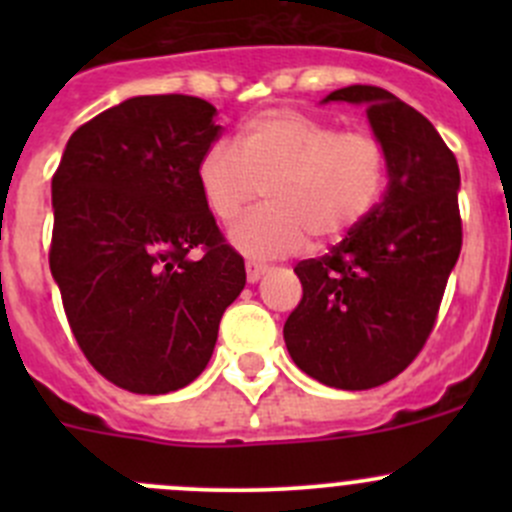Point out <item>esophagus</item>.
<instances>
[{
  "mask_svg": "<svg viewBox=\"0 0 512 512\" xmlns=\"http://www.w3.org/2000/svg\"><path fill=\"white\" fill-rule=\"evenodd\" d=\"M245 270H247V280H250V282H257V280H260L262 275H265L267 270H270V267L262 265V262L247 260V262H245Z\"/></svg>",
  "mask_w": 512,
  "mask_h": 512,
  "instance_id": "esophagus-1",
  "label": "esophagus"
}]
</instances>
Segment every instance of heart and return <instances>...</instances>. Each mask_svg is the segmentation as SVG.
Returning <instances> with one entry per match:
<instances>
[{"label":"heart","instance_id":"b5f03b06","mask_svg":"<svg viewBox=\"0 0 512 512\" xmlns=\"http://www.w3.org/2000/svg\"><path fill=\"white\" fill-rule=\"evenodd\" d=\"M386 175L389 158L374 131H339L297 108L255 113L237 148L213 143L195 168L205 208L227 227L268 188L270 205L232 230L237 250L252 257L292 255L307 237L314 247L344 240L381 203Z\"/></svg>","mask_w":512,"mask_h":512}]
</instances>
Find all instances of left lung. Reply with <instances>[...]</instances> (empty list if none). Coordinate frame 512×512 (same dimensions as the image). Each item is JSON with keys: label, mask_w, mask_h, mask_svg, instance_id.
Wrapping results in <instances>:
<instances>
[{"label": "left lung", "mask_w": 512, "mask_h": 512, "mask_svg": "<svg viewBox=\"0 0 512 512\" xmlns=\"http://www.w3.org/2000/svg\"><path fill=\"white\" fill-rule=\"evenodd\" d=\"M324 101L366 103L389 185L364 225L327 255L297 262L302 299L285 344L312 379L361 391L399 376L436 327L463 245L461 173L433 123L386 89L354 84Z\"/></svg>", "instance_id": "left-lung-1"}]
</instances>
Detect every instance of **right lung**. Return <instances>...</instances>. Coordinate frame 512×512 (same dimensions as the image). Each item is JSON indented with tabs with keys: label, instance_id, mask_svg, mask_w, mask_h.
Wrapping results in <instances>:
<instances>
[{
	"label": "right lung",
	"instance_id": "add662e5",
	"mask_svg": "<svg viewBox=\"0 0 512 512\" xmlns=\"http://www.w3.org/2000/svg\"><path fill=\"white\" fill-rule=\"evenodd\" d=\"M215 113L198 96L128 98L76 128L51 178L49 267L69 327L98 374L133 394L198 379L245 287L195 178L220 136Z\"/></svg>",
	"mask_w": 512,
	"mask_h": 512
}]
</instances>
